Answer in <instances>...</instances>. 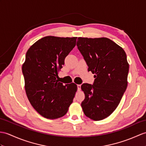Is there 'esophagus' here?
I'll use <instances>...</instances> for the list:
<instances>
[{
	"mask_svg": "<svg viewBox=\"0 0 146 146\" xmlns=\"http://www.w3.org/2000/svg\"><path fill=\"white\" fill-rule=\"evenodd\" d=\"M77 87H78V90L80 91V90H81V84H78Z\"/></svg>",
	"mask_w": 146,
	"mask_h": 146,
	"instance_id": "34e87169",
	"label": "esophagus"
}]
</instances>
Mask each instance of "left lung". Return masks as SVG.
<instances>
[{
	"label": "left lung",
	"mask_w": 146,
	"mask_h": 146,
	"mask_svg": "<svg viewBox=\"0 0 146 146\" xmlns=\"http://www.w3.org/2000/svg\"><path fill=\"white\" fill-rule=\"evenodd\" d=\"M76 45L95 74L94 83H83L85 98L81 105L83 113L94 121L105 119L119 105L127 86L129 63L123 48L111 40L78 37Z\"/></svg>",
	"instance_id": "1"
}]
</instances>
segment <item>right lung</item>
<instances>
[{"mask_svg":"<svg viewBox=\"0 0 146 146\" xmlns=\"http://www.w3.org/2000/svg\"><path fill=\"white\" fill-rule=\"evenodd\" d=\"M77 37L46 36L27 51L22 73L27 96L44 117L57 119L67 113L77 91L74 83L63 85L56 78Z\"/></svg>","mask_w":146,"mask_h":146,"instance_id":"add662e5","label":"right lung"}]
</instances>
